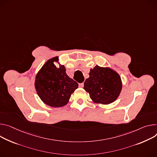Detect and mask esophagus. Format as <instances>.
Returning a JSON list of instances; mask_svg holds the SVG:
<instances>
[{
    "label": "esophagus",
    "mask_w": 157,
    "mask_h": 157,
    "mask_svg": "<svg viewBox=\"0 0 157 157\" xmlns=\"http://www.w3.org/2000/svg\"><path fill=\"white\" fill-rule=\"evenodd\" d=\"M79 86L80 88H82V87L84 86V83H83V82L79 83Z\"/></svg>",
    "instance_id": "obj_1"
}]
</instances>
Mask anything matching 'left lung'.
<instances>
[{"label": "left lung", "instance_id": "8db88e82", "mask_svg": "<svg viewBox=\"0 0 157 157\" xmlns=\"http://www.w3.org/2000/svg\"><path fill=\"white\" fill-rule=\"evenodd\" d=\"M89 75L84 81V89L94 103L108 105L116 100L122 88L117 73L108 67L96 66L90 70Z\"/></svg>", "mask_w": 157, "mask_h": 157}]
</instances>
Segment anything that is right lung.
<instances>
[{
  "label": "right lung",
  "mask_w": 157,
  "mask_h": 157,
  "mask_svg": "<svg viewBox=\"0 0 157 157\" xmlns=\"http://www.w3.org/2000/svg\"><path fill=\"white\" fill-rule=\"evenodd\" d=\"M58 61V57L48 61L35 81V88L41 100L54 108L66 105L71 94L78 88V84L66 75L64 66L57 68L54 64V61Z\"/></svg>",
  "instance_id": "right-lung-1"
}]
</instances>
